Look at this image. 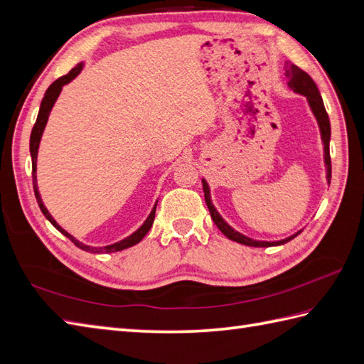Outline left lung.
<instances>
[{
	"label": "left lung",
	"instance_id": "left-lung-1",
	"mask_svg": "<svg viewBox=\"0 0 364 364\" xmlns=\"http://www.w3.org/2000/svg\"><path fill=\"white\" fill-rule=\"evenodd\" d=\"M285 75L289 77V87L294 91L298 92V95H302L307 97V102L311 108V112H314L318 125H319V132H321V139H323L324 144V163H326V168H327V181L331 184V178H332V163H331V150H328V142H331V121H328V116L327 112L324 108V102H323V97L319 95V90L316 87V83L314 82V79L310 77V75L302 71L299 66L293 65V63H285ZM203 183V192H205V200H206V205L210 213V217H213L214 223L217 225L218 230H220L228 239L234 240L237 243L242 245H247V247H259V248H267V247H277V245H284L287 242H290L291 239L296 237V235L302 231L294 232L293 235L282 240H277V242H265V240H255V239H250L247 235L240 234L239 231H235L234 228H231L228 225L222 215L218 214V210L214 208L213 201H210V192H209V186L206 183V180H201Z\"/></svg>",
	"mask_w": 364,
	"mask_h": 364
}]
</instances>
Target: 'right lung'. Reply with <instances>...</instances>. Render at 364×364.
Segmentation results:
<instances>
[{
	"label": "right lung",
	"instance_id": "1",
	"mask_svg": "<svg viewBox=\"0 0 364 364\" xmlns=\"http://www.w3.org/2000/svg\"><path fill=\"white\" fill-rule=\"evenodd\" d=\"M82 68H83V63H79L77 66H74L73 70L68 73L66 75H62V77H58L54 83H50L49 88L45 92L43 100H41V104H40V112H38L36 124H33V129H32V133H31V142H29V150H31V158H32V184H33V192H36V198H37V203H38V206L41 209V213H43V215L48 218L50 223H53V226L55 228V230H58L63 235H66V237L70 239L77 248H80L83 251H88V252H114V251H122L125 248H130V247H133V245L139 243L144 239V235H146L150 231V228H151V225H154V220H155V210H156V203L158 201L155 203L154 209H151V213L146 218V222H144L132 235H129V237H125L124 240L116 242L113 245H107V247H90V245H85V243L79 242L77 239H74L70 232H66L63 228L54 220V217L49 214V210L46 209L43 200H41V197H40L38 186H37V155H38V146H40L41 134H43V130H45V127H46V122H48L49 113H50V109H53L58 95H60L63 85H66V83H70L74 77H77V74L82 71Z\"/></svg>",
	"mask_w": 364,
	"mask_h": 364
}]
</instances>
